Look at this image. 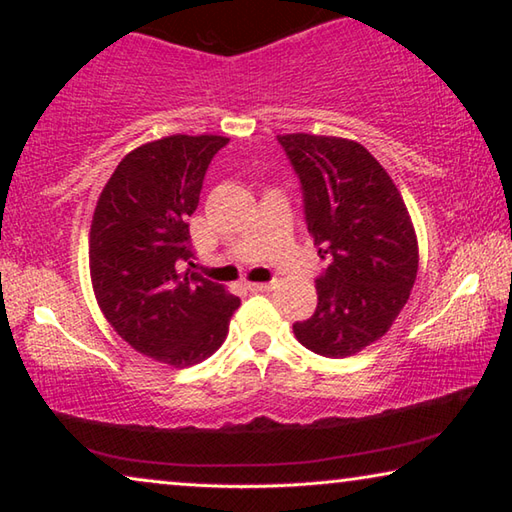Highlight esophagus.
<instances>
[{
  "label": "esophagus",
  "instance_id": "obj_1",
  "mask_svg": "<svg viewBox=\"0 0 512 512\" xmlns=\"http://www.w3.org/2000/svg\"><path fill=\"white\" fill-rule=\"evenodd\" d=\"M248 289L253 293H268L273 289L271 282H248Z\"/></svg>",
  "mask_w": 512,
  "mask_h": 512
}]
</instances>
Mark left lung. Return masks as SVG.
Masks as SVG:
<instances>
[{
    "label": "left lung",
    "instance_id": "obj_1",
    "mask_svg": "<svg viewBox=\"0 0 512 512\" xmlns=\"http://www.w3.org/2000/svg\"><path fill=\"white\" fill-rule=\"evenodd\" d=\"M305 194L307 230L329 259L314 316L293 325L307 350L343 359L379 341L418 275V235L400 189L366 146L334 135H277Z\"/></svg>",
    "mask_w": 512,
    "mask_h": 512
}]
</instances>
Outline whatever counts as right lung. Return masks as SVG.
<instances>
[{"mask_svg":"<svg viewBox=\"0 0 512 512\" xmlns=\"http://www.w3.org/2000/svg\"><path fill=\"white\" fill-rule=\"evenodd\" d=\"M230 140L169 135L137 146L101 189L90 225L94 298L133 350L171 368L201 363L221 348L241 305L189 262V216L205 171Z\"/></svg>","mask_w":512,"mask_h":512,"instance_id":"add662e5","label":"right lung"}]
</instances>
